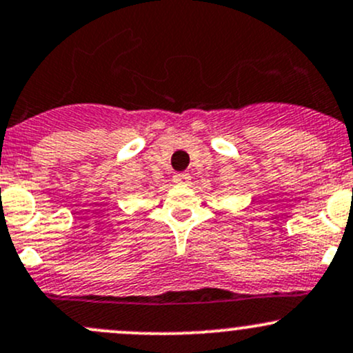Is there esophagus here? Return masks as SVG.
Here are the masks:
<instances>
[{"mask_svg":"<svg viewBox=\"0 0 353 353\" xmlns=\"http://www.w3.org/2000/svg\"><path fill=\"white\" fill-rule=\"evenodd\" d=\"M174 181H176L177 184H189L191 183V176H189L188 172H179L174 176Z\"/></svg>","mask_w":353,"mask_h":353,"instance_id":"34e87169","label":"esophagus"}]
</instances>
